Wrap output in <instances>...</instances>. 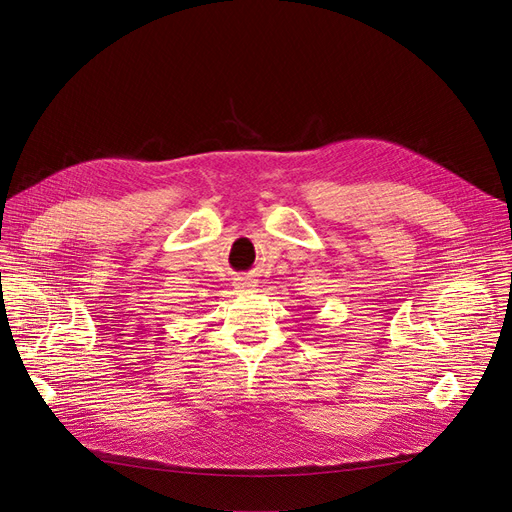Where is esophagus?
<instances>
[{
    "label": "esophagus",
    "mask_w": 512,
    "mask_h": 512,
    "mask_svg": "<svg viewBox=\"0 0 512 512\" xmlns=\"http://www.w3.org/2000/svg\"><path fill=\"white\" fill-rule=\"evenodd\" d=\"M256 287H258V281L254 277H241L235 283L237 291H256Z\"/></svg>",
    "instance_id": "34e87169"
}]
</instances>
